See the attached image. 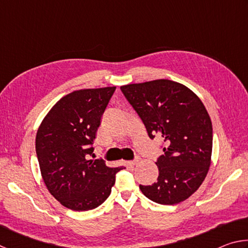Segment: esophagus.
<instances>
[{"instance_id":"34e87169","label":"esophagus","mask_w":248,"mask_h":248,"mask_svg":"<svg viewBox=\"0 0 248 248\" xmlns=\"http://www.w3.org/2000/svg\"><path fill=\"white\" fill-rule=\"evenodd\" d=\"M138 162H139V159H133V161L129 162V164L130 165H136V164H138Z\"/></svg>"}]
</instances>
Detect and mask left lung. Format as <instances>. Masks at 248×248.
Here are the masks:
<instances>
[{
	"instance_id": "obj_1",
	"label": "left lung",
	"mask_w": 248,
	"mask_h": 248,
	"mask_svg": "<svg viewBox=\"0 0 248 248\" xmlns=\"http://www.w3.org/2000/svg\"><path fill=\"white\" fill-rule=\"evenodd\" d=\"M151 139L162 138L163 152L155 164L157 182L140 189L159 204H176L198 189L208 174L212 154V124L194 92L170 79L120 87Z\"/></svg>"
}]
</instances>
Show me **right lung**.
Returning a JSON list of instances; mask_svg holds the SVG:
<instances>
[{"label": "right lung", "mask_w": 248, "mask_h": 248, "mask_svg": "<svg viewBox=\"0 0 248 248\" xmlns=\"http://www.w3.org/2000/svg\"><path fill=\"white\" fill-rule=\"evenodd\" d=\"M116 86L78 90L62 97L45 117L36 136V153L48 190L74 211L97 208L124 167L91 159L100 119Z\"/></svg>", "instance_id": "1"}]
</instances>
